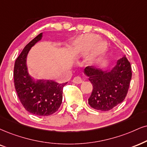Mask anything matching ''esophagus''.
I'll use <instances>...</instances> for the list:
<instances>
[{
    "instance_id": "esophagus-1",
    "label": "esophagus",
    "mask_w": 147,
    "mask_h": 147,
    "mask_svg": "<svg viewBox=\"0 0 147 147\" xmlns=\"http://www.w3.org/2000/svg\"><path fill=\"white\" fill-rule=\"evenodd\" d=\"M83 82V80L80 76H76L73 79V82L76 83V84H80Z\"/></svg>"
}]
</instances>
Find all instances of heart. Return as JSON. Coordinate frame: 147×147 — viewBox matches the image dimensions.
Masks as SVG:
<instances>
[{
    "instance_id": "heart-1",
    "label": "heart",
    "mask_w": 147,
    "mask_h": 147,
    "mask_svg": "<svg viewBox=\"0 0 147 147\" xmlns=\"http://www.w3.org/2000/svg\"><path fill=\"white\" fill-rule=\"evenodd\" d=\"M99 37L93 34L81 36L76 42V48L79 52L86 53L93 47L90 61H93L106 52L107 45L104 41H99Z\"/></svg>"
}]
</instances>
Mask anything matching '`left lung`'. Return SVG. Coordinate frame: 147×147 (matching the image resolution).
I'll use <instances>...</instances> for the list:
<instances>
[{
    "label": "left lung",
    "instance_id": "left-lung-1",
    "mask_svg": "<svg viewBox=\"0 0 147 147\" xmlns=\"http://www.w3.org/2000/svg\"><path fill=\"white\" fill-rule=\"evenodd\" d=\"M84 74L93 85L88 98L91 108L108 111L121 104L125 98L131 79V67L125 56L118 60L111 71H102L88 66Z\"/></svg>",
    "mask_w": 147,
    "mask_h": 147
}]
</instances>
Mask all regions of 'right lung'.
Returning <instances> with one entry per match:
<instances>
[{
  "mask_svg": "<svg viewBox=\"0 0 147 147\" xmlns=\"http://www.w3.org/2000/svg\"><path fill=\"white\" fill-rule=\"evenodd\" d=\"M42 37L39 34L30 41L16 60L14 86L24 108L38 116H49L59 110L63 100V87L67 82L59 84L53 80H35L28 74L26 64L28 52Z\"/></svg>",
  "mask_w": 147,
  "mask_h": 147,
  "instance_id": "obj_1",
  "label": "right lung"
}]
</instances>
